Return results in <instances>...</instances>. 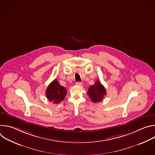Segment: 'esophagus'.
Segmentation results:
<instances>
[{
	"mask_svg": "<svg viewBox=\"0 0 155 155\" xmlns=\"http://www.w3.org/2000/svg\"><path fill=\"white\" fill-rule=\"evenodd\" d=\"M76 84L77 85H78V86H82V84H83V83H81V82H80V81H78V82H77L76 83Z\"/></svg>",
	"mask_w": 155,
	"mask_h": 155,
	"instance_id": "34e87169",
	"label": "esophagus"
}]
</instances>
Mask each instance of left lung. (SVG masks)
<instances>
[{"label": "left lung", "instance_id": "left-lung-1", "mask_svg": "<svg viewBox=\"0 0 155 155\" xmlns=\"http://www.w3.org/2000/svg\"><path fill=\"white\" fill-rule=\"evenodd\" d=\"M91 101L94 103L101 102L106 95V91L104 86L99 81H96L94 84L90 87L87 92Z\"/></svg>", "mask_w": 155, "mask_h": 155}]
</instances>
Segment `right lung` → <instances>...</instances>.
Masks as SVG:
<instances>
[{
  "instance_id": "1",
  "label": "right lung",
  "mask_w": 155,
  "mask_h": 155,
  "mask_svg": "<svg viewBox=\"0 0 155 155\" xmlns=\"http://www.w3.org/2000/svg\"><path fill=\"white\" fill-rule=\"evenodd\" d=\"M45 94L50 102L56 104L60 103L65 98L67 90L55 79L48 85Z\"/></svg>"
}]
</instances>
